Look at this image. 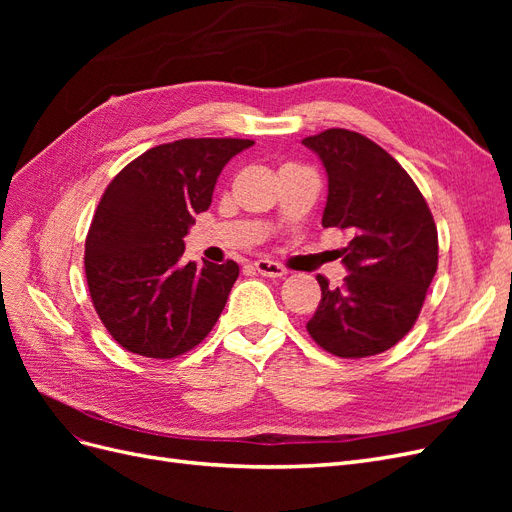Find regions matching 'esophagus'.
Wrapping results in <instances>:
<instances>
[{
    "instance_id": "esophagus-1",
    "label": "esophagus",
    "mask_w": 512,
    "mask_h": 512,
    "mask_svg": "<svg viewBox=\"0 0 512 512\" xmlns=\"http://www.w3.org/2000/svg\"><path fill=\"white\" fill-rule=\"evenodd\" d=\"M254 269L260 275H265V277H282V275H286V269L282 265H277V262H273V260H256L254 262Z\"/></svg>"
}]
</instances>
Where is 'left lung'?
<instances>
[{
  "mask_svg": "<svg viewBox=\"0 0 512 512\" xmlns=\"http://www.w3.org/2000/svg\"><path fill=\"white\" fill-rule=\"evenodd\" d=\"M329 179L324 228L350 235L342 256L344 286L329 288L307 331L342 359H363L393 348L421 314L438 269L433 215L399 162L359 132L324 130L303 138Z\"/></svg>",
  "mask_w": 512,
  "mask_h": 512,
  "instance_id": "obj_1",
  "label": "left lung"
}]
</instances>
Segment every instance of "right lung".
I'll return each instance as SVG.
<instances>
[{
    "label": "right lung",
    "mask_w": 512,
    "mask_h": 512,
    "mask_svg": "<svg viewBox=\"0 0 512 512\" xmlns=\"http://www.w3.org/2000/svg\"><path fill=\"white\" fill-rule=\"evenodd\" d=\"M247 138H183L158 145L108 183L85 241V275L115 342L149 359H175L218 322L237 262H185L183 237L211 205L222 168Z\"/></svg>",
    "instance_id": "add662e5"
}]
</instances>
